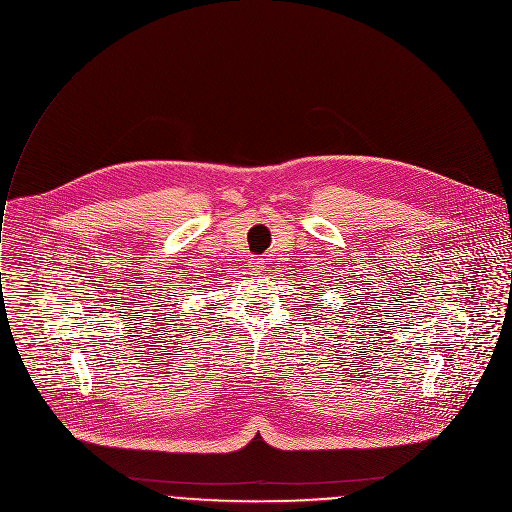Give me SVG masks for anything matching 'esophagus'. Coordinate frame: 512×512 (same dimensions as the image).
Instances as JSON below:
<instances>
[{"label": "esophagus", "mask_w": 512, "mask_h": 512, "mask_svg": "<svg viewBox=\"0 0 512 512\" xmlns=\"http://www.w3.org/2000/svg\"><path fill=\"white\" fill-rule=\"evenodd\" d=\"M248 264H250V270H252V272H262V270H264V260H262V258L252 256V258L248 260Z\"/></svg>", "instance_id": "1"}]
</instances>
